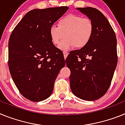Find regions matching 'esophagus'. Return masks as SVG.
I'll return each mask as SVG.
<instances>
[{
	"label": "esophagus",
	"mask_w": 125,
	"mask_h": 125,
	"mask_svg": "<svg viewBox=\"0 0 125 125\" xmlns=\"http://www.w3.org/2000/svg\"><path fill=\"white\" fill-rule=\"evenodd\" d=\"M68 55H69V53H68V52H63V56H64V58H65V59H66V58L67 57Z\"/></svg>",
	"instance_id": "esophagus-1"
}]
</instances>
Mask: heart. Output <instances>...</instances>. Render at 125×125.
Masks as SVG:
<instances>
[{"label":"heart","instance_id":"heart-1","mask_svg":"<svg viewBox=\"0 0 125 125\" xmlns=\"http://www.w3.org/2000/svg\"><path fill=\"white\" fill-rule=\"evenodd\" d=\"M94 26L91 20L76 14H69L58 21V26L52 25L49 29L51 41L55 45L60 44L62 50H68L74 46L77 48L85 47L91 41Z\"/></svg>","mask_w":125,"mask_h":125}]
</instances>
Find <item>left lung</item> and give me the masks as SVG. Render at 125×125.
I'll return each mask as SVG.
<instances>
[{"label": "left lung", "instance_id": "1", "mask_svg": "<svg viewBox=\"0 0 125 125\" xmlns=\"http://www.w3.org/2000/svg\"><path fill=\"white\" fill-rule=\"evenodd\" d=\"M92 21L93 37L85 47L72 51L66 58L70 85L75 96L94 101L106 94L118 62L116 34L108 19L93 7L77 8Z\"/></svg>", "mask_w": 125, "mask_h": 125}]
</instances>
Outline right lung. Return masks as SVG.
I'll use <instances>...</instances> for the list:
<instances>
[{"instance_id":"1","label":"right lung","mask_w":125,"mask_h":125,"mask_svg":"<svg viewBox=\"0 0 125 125\" xmlns=\"http://www.w3.org/2000/svg\"><path fill=\"white\" fill-rule=\"evenodd\" d=\"M68 9L30 10L12 32L9 71L21 94L31 101H42L50 96L60 70L65 65L62 52L51 41L49 29Z\"/></svg>"}]
</instances>
